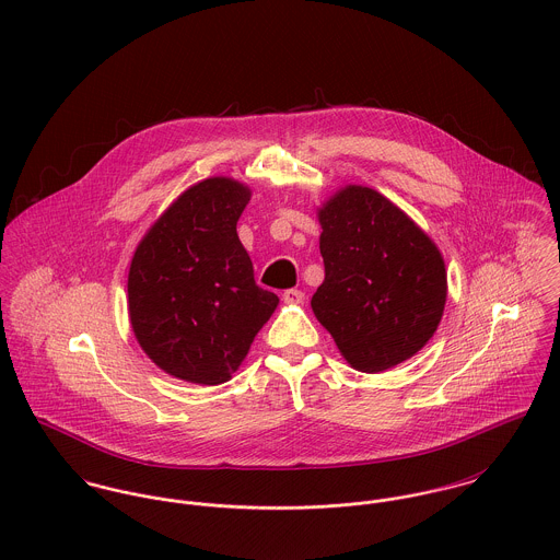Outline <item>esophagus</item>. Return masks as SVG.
Returning a JSON list of instances; mask_svg holds the SVG:
<instances>
[{
  "label": "esophagus",
  "mask_w": 560,
  "mask_h": 560,
  "mask_svg": "<svg viewBox=\"0 0 560 560\" xmlns=\"http://www.w3.org/2000/svg\"><path fill=\"white\" fill-rule=\"evenodd\" d=\"M282 300H284V304H302L304 302V293L302 291H298V289H287L284 293H282Z\"/></svg>",
  "instance_id": "obj_1"
}]
</instances>
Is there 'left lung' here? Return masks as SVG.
Masks as SVG:
<instances>
[{
  "label": "left lung",
  "instance_id": "obj_1",
  "mask_svg": "<svg viewBox=\"0 0 560 560\" xmlns=\"http://www.w3.org/2000/svg\"><path fill=\"white\" fill-rule=\"evenodd\" d=\"M325 280L313 313L342 358L382 373L418 353L446 304L438 245L397 205L371 187L347 185L319 209Z\"/></svg>",
  "mask_w": 560,
  "mask_h": 560
}]
</instances>
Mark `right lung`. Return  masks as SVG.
Wrapping results in <instances>:
<instances>
[{
	"mask_svg": "<svg viewBox=\"0 0 560 560\" xmlns=\"http://www.w3.org/2000/svg\"><path fill=\"white\" fill-rule=\"evenodd\" d=\"M249 196L235 178H205L165 209L133 254V334L161 371L183 382H229L280 302L256 284L237 235Z\"/></svg>",
	"mask_w": 560,
	"mask_h": 560,
	"instance_id": "1",
	"label": "right lung"
}]
</instances>
